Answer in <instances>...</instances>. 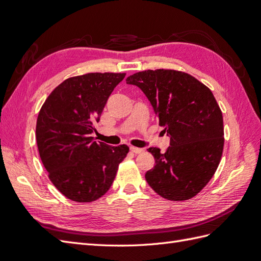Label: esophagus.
<instances>
[{
    "label": "esophagus",
    "instance_id": "34e87169",
    "mask_svg": "<svg viewBox=\"0 0 261 261\" xmlns=\"http://www.w3.org/2000/svg\"><path fill=\"white\" fill-rule=\"evenodd\" d=\"M129 149H130V151L134 152V153H140V152H143V149L137 148V147H133V146H132Z\"/></svg>",
    "mask_w": 261,
    "mask_h": 261
}]
</instances>
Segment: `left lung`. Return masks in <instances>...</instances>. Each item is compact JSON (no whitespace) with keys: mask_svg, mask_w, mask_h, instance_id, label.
Returning <instances> with one entry per match:
<instances>
[{"mask_svg":"<svg viewBox=\"0 0 261 261\" xmlns=\"http://www.w3.org/2000/svg\"><path fill=\"white\" fill-rule=\"evenodd\" d=\"M143 90L170 136L164 153L149 148L155 165L146 180L163 198H193L215 174L224 146L223 117L213 93L198 80L174 69L144 70L126 78Z\"/></svg>","mask_w":261,"mask_h":261,"instance_id":"1","label":"left lung"}]
</instances>
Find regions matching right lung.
I'll return each mask as SVG.
<instances>
[{"mask_svg":"<svg viewBox=\"0 0 261 261\" xmlns=\"http://www.w3.org/2000/svg\"><path fill=\"white\" fill-rule=\"evenodd\" d=\"M125 73H89L67 78L46 98L36 126L37 146L49 178L66 198L99 199L111 187L129 148L94 141L107 101Z\"/></svg>","mask_w":261,"mask_h":261,"instance_id":"right-lung-1","label":"right lung"}]
</instances>
